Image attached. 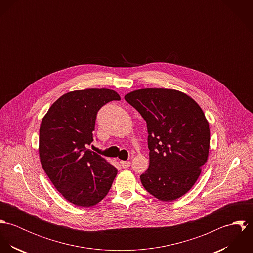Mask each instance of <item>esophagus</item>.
<instances>
[{"label": "esophagus", "instance_id": "obj_1", "mask_svg": "<svg viewBox=\"0 0 253 253\" xmlns=\"http://www.w3.org/2000/svg\"><path fill=\"white\" fill-rule=\"evenodd\" d=\"M120 165L122 166V168L127 169V168L130 166V163H129L128 161H121V162H120Z\"/></svg>", "mask_w": 253, "mask_h": 253}]
</instances>
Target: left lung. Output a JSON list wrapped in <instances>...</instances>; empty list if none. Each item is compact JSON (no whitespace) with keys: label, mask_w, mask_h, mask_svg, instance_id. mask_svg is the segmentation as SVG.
Listing matches in <instances>:
<instances>
[{"label":"left lung","mask_w":253,"mask_h":253,"mask_svg":"<svg viewBox=\"0 0 253 253\" xmlns=\"http://www.w3.org/2000/svg\"><path fill=\"white\" fill-rule=\"evenodd\" d=\"M146 121L150 164L140 179L155 198L170 202L198 180L209 157L211 132L200 105L169 88H141L125 95Z\"/></svg>","instance_id":"left-lung-1"}]
</instances>
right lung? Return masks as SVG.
Listing matches in <instances>:
<instances>
[{"label": "right lung", "mask_w": 253, "mask_h": 253, "mask_svg": "<svg viewBox=\"0 0 253 253\" xmlns=\"http://www.w3.org/2000/svg\"><path fill=\"white\" fill-rule=\"evenodd\" d=\"M120 95L108 88L74 90L60 96L42 120L39 155L56 190L73 205L88 208L108 194L117 169L87 149L99 109Z\"/></svg>", "instance_id": "add662e5"}]
</instances>
